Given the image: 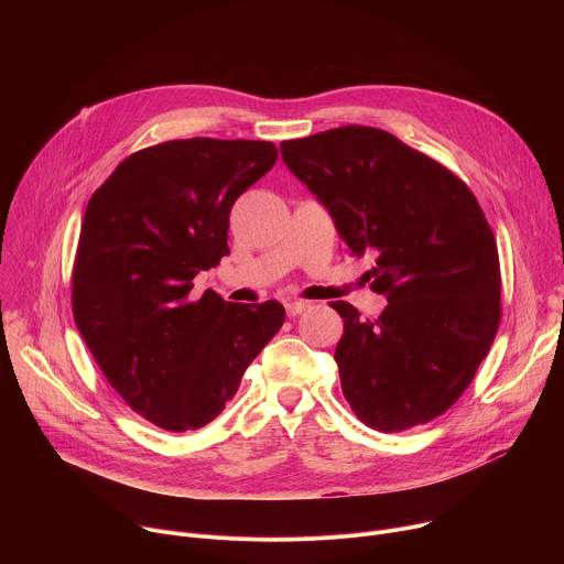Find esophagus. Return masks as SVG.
<instances>
[{
    "mask_svg": "<svg viewBox=\"0 0 564 564\" xmlns=\"http://www.w3.org/2000/svg\"><path fill=\"white\" fill-rule=\"evenodd\" d=\"M307 307H310L307 301H288V303H285V310H288L290 316H299V314L305 312Z\"/></svg>",
    "mask_w": 564,
    "mask_h": 564,
    "instance_id": "esophagus-1",
    "label": "esophagus"
}]
</instances>
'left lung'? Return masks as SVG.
Returning <instances> with one entry per match:
<instances>
[{
    "label": "left lung",
    "instance_id": "left-lung-1",
    "mask_svg": "<svg viewBox=\"0 0 564 564\" xmlns=\"http://www.w3.org/2000/svg\"><path fill=\"white\" fill-rule=\"evenodd\" d=\"M288 170L357 257L377 254V318L335 301V361L355 415L383 433L426 424L468 388L500 326V259L477 198L388 131L348 124L281 142Z\"/></svg>",
    "mask_w": 564,
    "mask_h": 564
}]
</instances>
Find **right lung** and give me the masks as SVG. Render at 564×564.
Segmentation results:
<instances>
[{"label": "right lung", "instance_id": "obj_1", "mask_svg": "<svg viewBox=\"0 0 564 564\" xmlns=\"http://www.w3.org/2000/svg\"><path fill=\"white\" fill-rule=\"evenodd\" d=\"M265 140H170L124 158L91 196L73 263V318L127 406L165 431L209 424L279 333L276 301L189 299L227 248L236 198L276 163Z\"/></svg>", "mask_w": 564, "mask_h": 564}]
</instances>
